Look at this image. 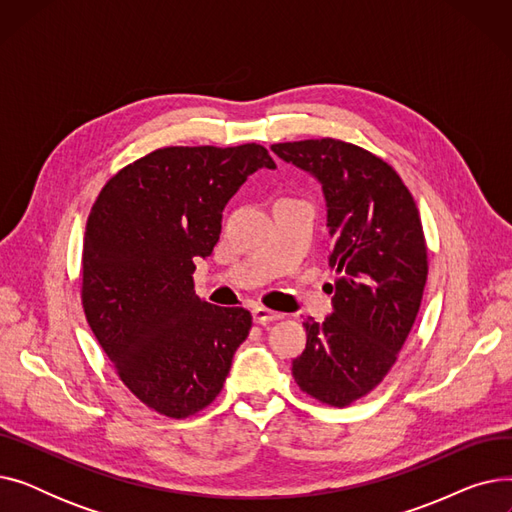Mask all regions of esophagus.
<instances>
[{
	"instance_id": "obj_1",
	"label": "esophagus",
	"mask_w": 512,
	"mask_h": 512,
	"mask_svg": "<svg viewBox=\"0 0 512 512\" xmlns=\"http://www.w3.org/2000/svg\"><path fill=\"white\" fill-rule=\"evenodd\" d=\"M284 313H278V311H272L267 307H253V319L257 321V324H267V321H276V319H282Z\"/></svg>"
}]
</instances>
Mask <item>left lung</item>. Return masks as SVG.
Masks as SVG:
<instances>
[{"instance_id":"1","label":"left lung","mask_w":512,"mask_h":512,"mask_svg":"<svg viewBox=\"0 0 512 512\" xmlns=\"http://www.w3.org/2000/svg\"><path fill=\"white\" fill-rule=\"evenodd\" d=\"M272 151L324 191L334 311L305 319L307 346L292 361L309 396L346 407L394 365L421 305L427 249L417 205L400 176L373 153L336 139L278 143Z\"/></svg>"}]
</instances>
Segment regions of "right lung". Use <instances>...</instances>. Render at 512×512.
<instances>
[{"label": "right lung", "mask_w": 512, "mask_h": 512, "mask_svg": "<svg viewBox=\"0 0 512 512\" xmlns=\"http://www.w3.org/2000/svg\"><path fill=\"white\" fill-rule=\"evenodd\" d=\"M276 170L265 147H166L103 186L83 242V307L128 390L182 419L220 394L251 313L195 294L197 261L247 176Z\"/></svg>", "instance_id": "add662e5"}]
</instances>
